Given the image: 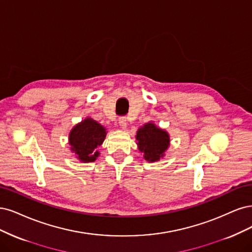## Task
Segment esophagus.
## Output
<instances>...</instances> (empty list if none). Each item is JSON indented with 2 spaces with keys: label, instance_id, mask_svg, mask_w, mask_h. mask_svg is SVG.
Instances as JSON below:
<instances>
[{
  "label": "esophagus",
  "instance_id": "esophagus-1",
  "mask_svg": "<svg viewBox=\"0 0 252 252\" xmlns=\"http://www.w3.org/2000/svg\"><path fill=\"white\" fill-rule=\"evenodd\" d=\"M118 124L119 126L123 127V128H126V126H127V121H126V117H120L119 120H118Z\"/></svg>",
  "mask_w": 252,
  "mask_h": 252
}]
</instances>
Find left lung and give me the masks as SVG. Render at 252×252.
I'll return each instance as SVG.
<instances>
[{
	"label": "left lung",
	"mask_w": 252,
	"mask_h": 252,
	"mask_svg": "<svg viewBox=\"0 0 252 252\" xmlns=\"http://www.w3.org/2000/svg\"><path fill=\"white\" fill-rule=\"evenodd\" d=\"M136 140L138 149L143 154V158L149 162L160 160L169 147L168 133L153 123L145 124L138 128Z\"/></svg>",
	"instance_id": "obj_1"
}]
</instances>
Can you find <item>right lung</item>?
Instances as JSON below:
<instances>
[{"label":"right lung","instance_id":"obj_1","mask_svg":"<svg viewBox=\"0 0 252 252\" xmlns=\"http://www.w3.org/2000/svg\"><path fill=\"white\" fill-rule=\"evenodd\" d=\"M107 131L105 127L94 119L87 117L77 124L69 134L71 151L82 162H93L99 156L97 151L102 144Z\"/></svg>","mask_w":252,"mask_h":252}]
</instances>
